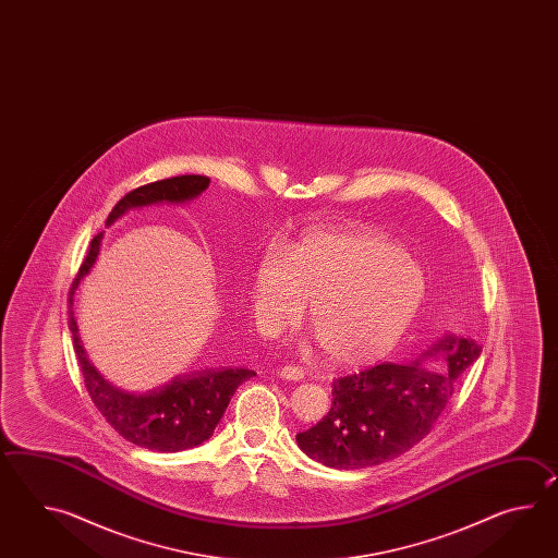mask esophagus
Returning a JSON list of instances; mask_svg holds the SVG:
<instances>
[{
  "instance_id": "obj_1",
  "label": "esophagus",
  "mask_w": 558,
  "mask_h": 558,
  "mask_svg": "<svg viewBox=\"0 0 558 558\" xmlns=\"http://www.w3.org/2000/svg\"><path fill=\"white\" fill-rule=\"evenodd\" d=\"M279 377L287 380H301L305 377V373H303V368L284 365V367L279 368Z\"/></svg>"
}]
</instances>
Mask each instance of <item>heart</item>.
<instances>
[{
    "instance_id": "b5f03b06",
    "label": "heart",
    "mask_w": 558,
    "mask_h": 558,
    "mask_svg": "<svg viewBox=\"0 0 558 558\" xmlns=\"http://www.w3.org/2000/svg\"><path fill=\"white\" fill-rule=\"evenodd\" d=\"M427 277L404 247L373 227L317 229L263 257L251 287L255 320L277 337L308 323L327 359L365 367L389 355L416 319Z\"/></svg>"
}]
</instances>
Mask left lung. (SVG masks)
<instances>
[{"label": "left lung", "mask_w": 558, "mask_h": 558, "mask_svg": "<svg viewBox=\"0 0 558 558\" xmlns=\"http://www.w3.org/2000/svg\"><path fill=\"white\" fill-rule=\"evenodd\" d=\"M481 351L473 339L445 335L415 363H383L335 380L331 411L299 433L296 445L339 471L391 461L427 437Z\"/></svg>", "instance_id": "left-lung-1"}]
</instances>
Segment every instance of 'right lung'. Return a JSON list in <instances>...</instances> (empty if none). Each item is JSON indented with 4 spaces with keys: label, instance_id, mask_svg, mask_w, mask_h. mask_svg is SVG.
Segmentation results:
<instances>
[{
    "label": "right lung",
    "instance_id": "obj_1",
    "mask_svg": "<svg viewBox=\"0 0 558 558\" xmlns=\"http://www.w3.org/2000/svg\"><path fill=\"white\" fill-rule=\"evenodd\" d=\"M209 187L205 175H179L147 183L130 191L107 217L111 226L121 215L135 207L155 203H185L202 195ZM104 233L92 239L89 253L80 267L70 291V329L75 355L84 373L85 389L99 413L118 430L123 439L137 447L157 452H179L202 445L214 435L217 423L226 413L227 404L239 385L255 377L250 368H207L190 375H178L163 387L147 392L121 391L107 383L87 359L80 339L77 320L73 317V295L80 281L92 271L99 255Z\"/></svg>",
    "mask_w": 558,
    "mask_h": 558
}]
</instances>
